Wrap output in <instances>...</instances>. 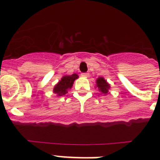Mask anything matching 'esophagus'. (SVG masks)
<instances>
[{"label": "esophagus", "mask_w": 160, "mask_h": 160, "mask_svg": "<svg viewBox=\"0 0 160 160\" xmlns=\"http://www.w3.org/2000/svg\"><path fill=\"white\" fill-rule=\"evenodd\" d=\"M81 75L82 76V77H88L89 73H82Z\"/></svg>", "instance_id": "esophagus-1"}]
</instances>
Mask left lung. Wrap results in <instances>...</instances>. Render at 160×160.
I'll use <instances>...</instances> for the list:
<instances>
[{
  "label": "left lung",
  "mask_w": 160,
  "mask_h": 160,
  "mask_svg": "<svg viewBox=\"0 0 160 160\" xmlns=\"http://www.w3.org/2000/svg\"><path fill=\"white\" fill-rule=\"evenodd\" d=\"M96 84L97 87L98 88V90L102 93V94L107 95L109 93V89H110V84L106 81L103 78L99 77L96 80Z\"/></svg>",
  "instance_id": "left-lung-1"
}]
</instances>
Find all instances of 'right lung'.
I'll return each instance as SVG.
<instances>
[{
	"label": "right lung",
	"instance_id": "right-lung-1",
	"mask_svg": "<svg viewBox=\"0 0 160 160\" xmlns=\"http://www.w3.org/2000/svg\"><path fill=\"white\" fill-rule=\"evenodd\" d=\"M78 78V76L76 73H73L72 75L63 76L60 81L55 85L53 88V93H55L58 96L65 95L66 93H68V90L71 89L73 82L75 81V79H77Z\"/></svg>",
	"mask_w": 160,
	"mask_h": 160
}]
</instances>
